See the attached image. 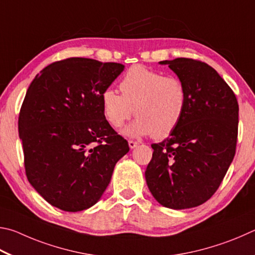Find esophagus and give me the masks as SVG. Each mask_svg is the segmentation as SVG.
<instances>
[{"instance_id":"esophagus-1","label":"esophagus","mask_w":255,"mask_h":255,"mask_svg":"<svg viewBox=\"0 0 255 255\" xmlns=\"http://www.w3.org/2000/svg\"><path fill=\"white\" fill-rule=\"evenodd\" d=\"M137 144H139V143H137V142H135V141H132V140L128 141V146H130V149L136 148Z\"/></svg>"}]
</instances>
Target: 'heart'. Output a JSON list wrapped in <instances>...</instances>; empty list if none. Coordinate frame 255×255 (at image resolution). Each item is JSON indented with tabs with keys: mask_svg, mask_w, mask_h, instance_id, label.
I'll return each mask as SVG.
<instances>
[{
	"mask_svg": "<svg viewBox=\"0 0 255 255\" xmlns=\"http://www.w3.org/2000/svg\"><path fill=\"white\" fill-rule=\"evenodd\" d=\"M113 89L102 94V111L113 128H121L134 113L137 118L123 130L130 137L153 134L157 139L176 130L186 113L188 94L179 78L135 65Z\"/></svg>",
	"mask_w": 255,
	"mask_h": 255,
	"instance_id": "heart-1",
	"label": "heart"
}]
</instances>
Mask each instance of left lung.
Listing matches in <instances>:
<instances>
[{
  "label": "left lung",
  "instance_id": "obj_1",
  "mask_svg": "<svg viewBox=\"0 0 255 255\" xmlns=\"http://www.w3.org/2000/svg\"><path fill=\"white\" fill-rule=\"evenodd\" d=\"M185 84L186 113L166 140L154 143L145 170L151 194L171 209L197 207L212 197L233 161L239 104L217 71L205 62L163 60Z\"/></svg>",
  "mask_w": 255,
  "mask_h": 255
}]
</instances>
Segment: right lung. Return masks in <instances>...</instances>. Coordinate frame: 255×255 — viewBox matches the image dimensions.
<instances>
[{"mask_svg": "<svg viewBox=\"0 0 255 255\" xmlns=\"http://www.w3.org/2000/svg\"><path fill=\"white\" fill-rule=\"evenodd\" d=\"M123 70L116 62L68 58L43 68L26 91L19 115L26 177L61 211L94 206L130 150L102 111V94Z\"/></svg>", "mask_w": 255, "mask_h": 255, "instance_id": "right-lung-1", "label": "right lung"}]
</instances>
